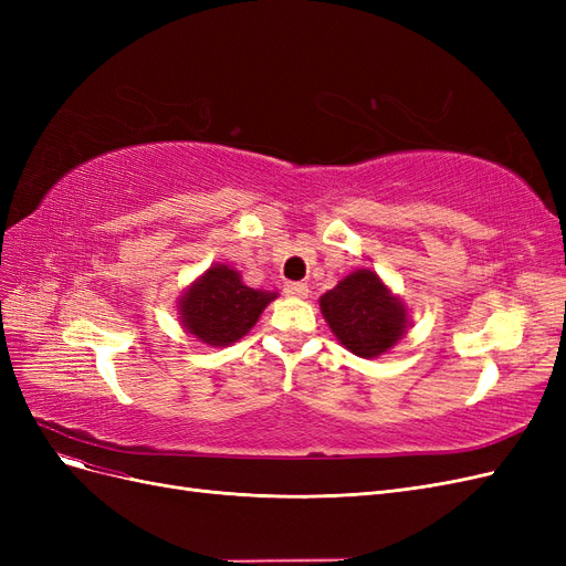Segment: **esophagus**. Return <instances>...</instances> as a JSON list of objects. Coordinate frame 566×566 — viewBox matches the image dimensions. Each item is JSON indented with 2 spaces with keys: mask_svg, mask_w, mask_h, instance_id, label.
Listing matches in <instances>:
<instances>
[{
  "mask_svg": "<svg viewBox=\"0 0 566 566\" xmlns=\"http://www.w3.org/2000/svg\"><path fill=\"white\" fill-rule=\"evenodd\" d=\"M285 295L287 297H297V300L310 297V285H306V283H287L285 285Z\"/></svg>",
  "mask_w": 566,
  "mask_h": 566,
  "instance_id": "34e87169",
  "label": "esophagus"
}]
</instances>
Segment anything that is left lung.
I'll return each instance as SVG.
<instances>
[{"label": "left lung", "instance_id": "8db88e82", "mask_svg": "<svg viewBox=\"0 0 566 566\" xmlns=\"http://www.w3.org/2000/svg\"><path fill=\"white\" fill-rule=\"evenodd\" d=\"M318 304L339 345L361 358L387 354L410 328L408 306L373 269L347 273Z\"/></svg>", "mask_w": 566, "mask_h": 566}]
</instances>
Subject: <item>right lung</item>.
I'll return each mask as SVG.
<instances>
[{
	"label": "right lung",
	"instance_id": "obj_1",
	"mask_svg": "<svg viewBox=\"0 0 566 566\" xmlns=\"http://www.w3.org/2000/svg\"><path fill=\"white\" fill-rule=\"evenodd\" d=\"M276 297L271 290L245 285L233 266L212 264L179 295L177 314L184 331L202 345L229 347L252 331Z\"/></svg>",
	"mask_w": 566,
	"mask_h": 566
}]
</instances>
